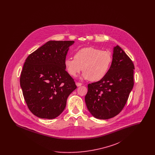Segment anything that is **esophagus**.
<instances>
[{
    "instance_id": "esophagus-1",
    "label": "esophagus",
    "mask_w": 155,
    "mask_h": 155,
    "mask_svg": "<svg viewBox=\"0 0 155 155\" xmlns=\"http://www.w3.org/2000/svg\"><path fill=\"white\" fill-rule=\"evenodd\" d=\"M75 84H76V85H77V87H80V86L82 85V84H81V82H76Z\"/></svg>"
}]
</instances>
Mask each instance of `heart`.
<instances>
[{
    "mask_svg": "<svg viewBox=\"0 0 155 155\" xmlns=\"http://www.w3.org/2000/svg\"><path fill=\"white\" fill-rule=\"evenodd\" d=\"M112 62V56L107 51H101L93 47L84 48L75 53L74 59L64 61L67 73L75 77L81 70L82 77L91 81H98L106 76Z\"/></svg>",
    "mask_w": 155,
    "mask_h": 155,
    "instance_id": "1",
    "label": "heart"
}]
</instances>
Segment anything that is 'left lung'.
Returning a JSON list of instances; mask_svg holds the SVG:
<instances>
[{
    "label": "left lung",
    "mask_w": 155,
    "mask_h": 155,
    "mask_svg": "<svg viewBox=\"0 0 155 155\" xmlns=\"http://www.w3.org/2000/svg\"><path fill=\"white\" fill-rule=\"evenodd\" d=\"M133 61L117 45L108 73L100 81L89 84L85 97L87 107L95 118L109 119L124 108L134 87Z\"/></svg>",
    "instance_id": "8db88e82"
}]
</instances>
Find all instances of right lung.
<instances>
[{
  "label": "right lung",
  "instance_id": "obj_1",
  "mask_svg": "<svg viewBox=\"0 0 155 155\" xmlns=\"http://www.w3.org/2000/svg\"><path fill=\"white\" fill-rule=\"evenodd\" d=\"M74 41H49L27 57L20 75L27 105L38 117L53 119L63 111L67 99L77 88L64 66Z\"/></svg>",
  "mask_w": 155,
  "mask_h": 155
}]
</instances>
